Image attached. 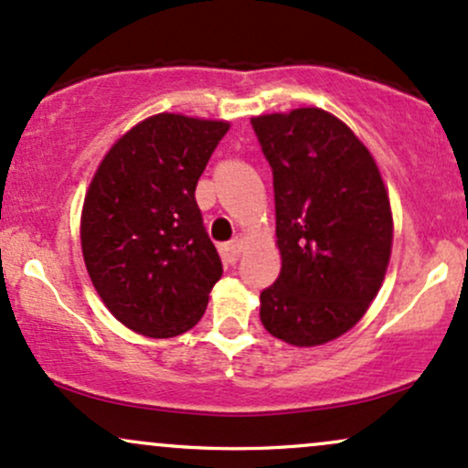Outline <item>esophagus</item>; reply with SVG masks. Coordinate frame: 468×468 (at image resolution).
Returning a JSON list of instances; mask_svg holds the SVG:
<instances>
[{"label": "esophagus", "instance_id": "esophagus-1", "mask_svg": "<svg viewBox=\"0 0 468 468\" xmlns=\"http://www.w3.org/2000/svg\"><path fill=\"white\" fill-rule=\"evenodd\" d=\"M243 236H236V239L232 240V243L223 245L220 248V254H223V259L228 262H236L239 261V254H240V248H243Z\"/></svg>", "mask_w": 468, "mask_h": 468}]
</instances>
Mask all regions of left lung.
<instances>
[{
	"mask_svg": "<svg viewBox=\"0 0 468 468\" xmlns=\"http://www.w3.org/2000/svg\"><path fill=\"white\" fill-rule=\"evenodd\" d=\"M274 172L281 274L261 293V323L293 347L347 334L380 292L393 214L367 145L323 108L251 117Z\"/></svg>",
	"mask_w": 468,
	"mask_h": 468,
	"instance_id": "1",
	"label": "left lung"
}]
</instances>
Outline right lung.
<instances>
[{
    "instance_id": "1",
    "label": "right lung",
    "mask_w": 468,
    "mask_h": 468,
    "mask_svg": "<svg viewBox=\"0 0 468 468\" xmlns=\"http://www.w3.org/2000/svg\"><path fill=\"white\" fill-rule=\"evenodd\" d=\"M229 121L159 112L114 141L81 209L99 298L133 332L175 338L198 323L223 274L194 190Z\"/></svg>"
}]
</instances>
